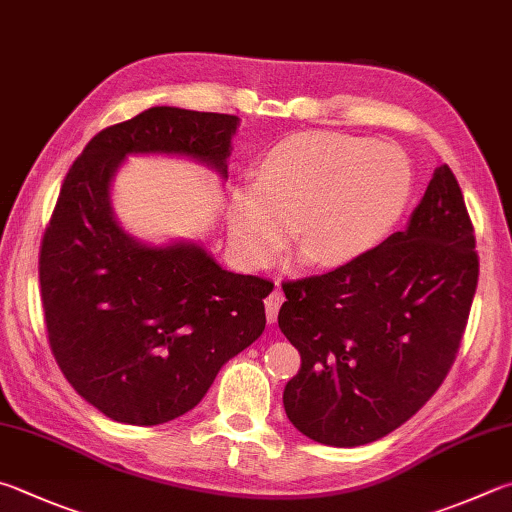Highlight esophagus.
Listing matches in <instances>:
<instances>
[{
	"mask_svg": "<svg viewBox=\"0 0 512 512\" xmlns=\"http://www.w3.org/2000/svg\"><path fill=\"white\" fill-rule=\"evenodd\" d=\"M284 302V293L280 286H275L271 293L266 297V318L268 322H275L277 320V311H280V306Z\"/></svg>",
	"mask_w": 512,
	"mask_h": 512,
	"instance_id": "esophagus-1",
	"label": "esophagus"
}]
</instances>
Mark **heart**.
Returning a JSON list of instances; mask_svg holds the SVG:
<instances>
[{
  "label": "heart",
  "instance_id": "obj_1",
  "mask_svg": "<svg viewBox=\"0 0 512 512\" xmlns=\"http://www.w3.org/2000/svg\"><path fill=\"white\" fill-rule=\"evenodd\" d=\"M412 194V167L392 145L311 132L275 145L230 212V235L250 264L291 239L306 262L340 264L387 237Z\"/></svg>",
  "mask_w": 512,
  "mask_h": 512
}]
</instances>
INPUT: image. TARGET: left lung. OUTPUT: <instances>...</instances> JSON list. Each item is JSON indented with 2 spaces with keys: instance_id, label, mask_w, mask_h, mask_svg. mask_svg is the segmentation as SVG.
Masks as SVG:
<instances>
[{
  "instance_id": "left-lung-1",
  "label": "left lung",
  "mask_w": 512,
  "mask_h": 512,
  "mask_svg": "<svg viewBox=\"0 0 512 512\" xmlns=\"http://www.w3.org/2000/svg\"><path fill=\"white\" fill-rule=\"evenodd\" d=\"M477 280L475 226L443 163L403 232L327 273L282 282L277 322L302 356L284 387L288 421L336 448L401 427L448 376Z\"/></svg>"
}]
</instances>
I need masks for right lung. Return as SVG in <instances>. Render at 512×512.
Instances as JSON below:
<instances>
[{
  "instance_id": "obj_1",
  "label": "right lung",
  "mask_w": 512,
  "mask_h": 512,
  "mask_svg": "<svg viewBox=\"0 0 512 512\" xmlns=\"http://www.w3.org/2000/svg\"><path fill=\"white\" fill-rule=\"evenodd\" d=\"M235 129L230 114L152 107L98 132L64 176L37 266L46 336L64 378L111 421L190 412L266 327L271 280L228 273L192 244H138L109 206L125 154H185L226 176Z\"/></svg>"
}]
</instances>
